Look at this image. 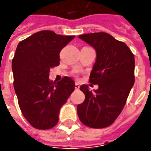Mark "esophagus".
I'll use <instances>...</instances> for the list:
<instances>
[{"mask_svg": "<svg viewBox=\"0 0 151 151\" xmlns=\"http://www.w3.org/2000/svg\"><path fill=\"white\" fill-rule=\"evenodd\" d=\"M75 88H76V90H78L79 88H80V86H79V83H77V82H76V85H75Z\"/></svg>", "mask_w": 151, "mask_h": 151, "instance_id": "obj_1", "label": "esophagus"}]
</instances>
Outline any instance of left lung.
Masks as SVG:
<instances>
[{
	"mask_svg": "<svg viewBox=\"0 0 151 151\" xmlns=\"http://www.w3.org/2000/svg\"><path fill=\"white\" fill-rule=\"evenodd\" d=\"M79 38L96 50L89 81L98 85L94 92L86 85L80 86L86 97L77 106L79 119L90 128H106L119 117L134 84V56L124 42L107 32L86 33Z\"/></svg>",
	"mask_w": 151,
	"mask_h": 151,
	"instance_id": "1",
	"label": "left lung"
}]
</instances>
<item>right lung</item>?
<instances>
[{
	"instance_id": "add662e5",
	"label": "right lung",
	"mask_w": 151,
	"mask_h": 151,
	"mask_svg": "<svg viewBox=\"0 0 151 151\" xmlns=\"http://www.w3.org/2000/svg\"><path fill=\"white\" fill-rule=\"evenodd\" d=\"M74 38L44 30L17 47L12 63L15 92L24 118L35 129L55 127L60 107L75 90V81L68 76L59 82L49 78L50 69L60 65V52Z\"/></svg>"
}]
</instances>
